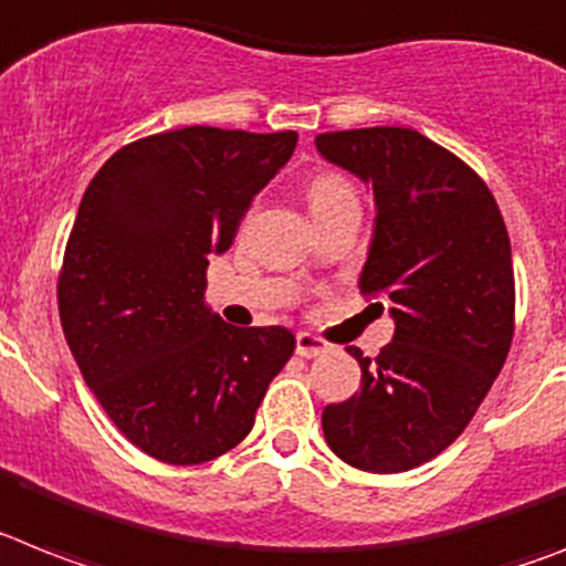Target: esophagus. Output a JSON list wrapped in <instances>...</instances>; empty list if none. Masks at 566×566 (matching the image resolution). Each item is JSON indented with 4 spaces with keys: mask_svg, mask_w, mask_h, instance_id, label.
I'll use <instances>...</instances> for the list:
<instances>
[{
    "mask_svg": "<svg viewBox=\"0 0 566 566\" xmlns=\"http://www.w3.org/2000/svg\"><path fill=\"white\" fill-rule=\"evenodd\" d=\"M294 349H297V355L301 357H317L329 349V346H326L321 337L308 335V332H301V335H297V340H294Z\"/></svg>",
    "mask_w": 566,
    "mask_h": 566,
    "instance_id": "esophagus-1",
    "label": "esophagus"
}]
</instances>
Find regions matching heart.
Wrapping results in <instances>:
<instances>
[{
	"mask_svg": "<svg viewBox=\"0 0 566 566\" xmlns=\"http://www.w3.org/2000/svg\"><path fill=\"white\" fill-rule=\"evenodd\" d=\"M343 197H355L349 182L337 177V174H321L308 186V209H323V206L343 200Z\"/></svg>",
	"mask_w": 566,
	"mask_h": 566,
	"instance_id": "heart-1",
	"label": "heart"
}]
</instances>
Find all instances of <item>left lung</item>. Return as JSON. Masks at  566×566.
Masks as SVG:
<instances>
[{"label": "left lung", "instance_id": "1", "mask_svg": "<svg viewBox=\"0 0 566 566\" xmlns=\"http://www.w3.org/2000/svg\"><path fill=\"white\" fill-rule=\"evenodd\" d=\"M315 145L371 186L378 217L360 292L384 294L395 321L375 360L349 349L360 392L323 409V434L357 470H415L467 429L504 366L515 321L510 234L484 180L412 128L317 134Z\"/></svg>", "mask_w": 566, "mask_h": 566}]
</instances>
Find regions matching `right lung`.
<instances>
[{
	"label": "right lung",
	"instance_id": "1",
	"mask_svg": "<svg viewBox=\"0 0 566 566\" xmlns=\"http://www.w3.org/2000/svg\"><path fill=\"white\" fill-rule=\"evenodd\" d=\"M294 145V132L191 125L125 145L85 188L56 286L62 332L145 455L188 467L234 449L292 357L283 326L237 329L206 306V269Z\"/></svg>",
	"mask_w": 566,
	"mask_h": 566
}]
</instances>
